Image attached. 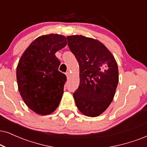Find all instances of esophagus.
Masks as SVG:
<instances>
[{"instance_id": "34e87169", "label": "esophagus", "mask_w": 147, "mask_h": 147, "mask_svg": "<svg viewBox=\"0 0 147 147\" xmlns=\"http://www.w3.org/2000/svg\"><path fill=\"white\" fill-rule=\"evenodd\" d=\"M66 77H67V79H68V78H69V77H70V72H66Z\"/></svg>"}]
</instances>
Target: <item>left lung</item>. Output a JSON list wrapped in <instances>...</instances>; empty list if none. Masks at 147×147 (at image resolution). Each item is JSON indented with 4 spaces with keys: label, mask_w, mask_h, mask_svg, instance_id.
<instances>
[{
    "label": "left lung",
    "mask_w": 147,
    "mask_h": 147,
    "mask_svg": "<svg viewBox=\"0 0 147 147\" xmlns=\"http://www.w3.org/2000/svg\"><path fill=\"white\" fill-rule=\"evenodd\" d=\"M67 40L79 66V86L73 93L76 106L85 116H99L114 98L119 82L117 63L99 40L83 35L68 36Z\"/></svg>",
    "instance_id": "left-lung-1"
}]
</instances>
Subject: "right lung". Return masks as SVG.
<instances>
[{
    "mask_svg": "<svg viewBox=\"0 0 147 147\" xmlns=\"http://www.w3.org/2000/svg\"><path fill=\"white\" fill-rule=\"evenodd\" d=\"M66 44L63 35H42L20 57L16 70L18 90L27 107L36 114H51L60 102L66 77L58 70L60 62L55 53Z\"/></svg>",
    "mask_w": 147,
    "mask_h": 147,
    "instance_id": "right-lung-1",
    "label": "right lung"
}]
</instances>
